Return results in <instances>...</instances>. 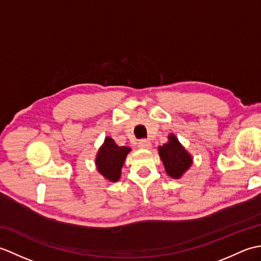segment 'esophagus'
<instances>
[{
	"label": "esophagus",
	"instance_id": "1",
	"mask_svg": "<svg viewBox=\"0 0 261 261\" xmlns=\"http://www.w3.org/2000/svg\"><path fill=\"white\" fill-rule=\"evenodd\" d=\"M138 147L141 148V149H149L151 147V142L149 140L143 139V140H140L139 143H138Z\"/></svg>",
	"mask_w": 261,
	"mask_h": 261
}]
</instances>
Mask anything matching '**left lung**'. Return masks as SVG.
Here are the masks:
<instances>
[{"label":"left lung","mask_w":261,"mask_h":261,"mask_svg":"<svg viewBox=\"0 0 261 261\" xmlns=\"http://www.w3.org/2000/svg\"><path fill=\"white\" fill-rule=\"evenodd\" d=\"M159 157L162 159L166 173L171 178L179 179L193 165V157L174 134L168 136V141L158 147Z\"/></svg>","instance_id":"1"}]
</instances>
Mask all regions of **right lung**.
I'll use <instances>...</instances> for the list:
<instances>
[{"mask_svg": "<svg viewBox=\"0 0 261 261\" xmlns=\"http://www.w3.org/2000/svg\"><path fill=\"white\" fill-rule=\"evenodd\" d=\"M130 147L118 146L111 137H105L103 145L96 153V169L105 179L115 182L120 179L121 169L123 167Z\"/></svg>", "mask_w": 261, "mask_h": 261, "instance_id": "obj_1", "label": "right lung"}]
</instances>
